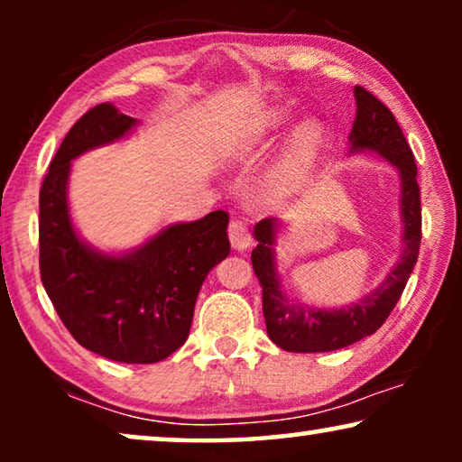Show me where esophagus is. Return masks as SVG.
I'll return each mask as SVG.
<instances>
[{
    "label": "esophagus",
    "mask_w": 462,
    "mask_h": 462,
    "mask_svg": "<svg viewBox=\"0 0 462 462\" xmlns=\"http://www.w3.org/2000/svg\"><path fill=\"white\" fill-rule=\"evenodd\" d=\"M229 239H231V245L239 252L248 250L252 245V236L248 231V226H245V223H242V220H231L229 223Z\"/></svg>",
    "instance_id": "34e87169"
}]
</instances>
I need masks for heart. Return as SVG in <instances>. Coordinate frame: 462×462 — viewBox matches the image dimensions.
<instances>
[{
    "mask_svg": "<svg viewBox=\"0 0 462 462\" xmlns=\"http://www.w3.org/2000/svg\"><path fill=\"white\" fill-rule=\"evenodd\" d=\"M294 105L282 103L264 113L263 117H258L248 130H239L236 134H231L223 144V155L229 162H242L254 155V151L261 147L263 143L275 138L280 132L288 128V124L294 117ZM321 141H324V130L318 122L307 119L296 125V130L290 136V143L286 151H283L282 160L273 168V172L267 179V195L269 198H277L290 191L302 176L307 174V170L311 168L315 157L319 153Z\"/></svg>",
    "mask_w": 462,
    "mask_h": 462,
    "instance_id": "1",
    "label": "heart"
}]
</instances>
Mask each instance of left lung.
<instances>
[{"mask_svg":"<svg viewBox=\"0 0 462 462\" xmlns=\"http://www.w3.org/2000/svg\"><path fill=\"white\" fill-rule=\"evenodd\" d=\"M356 122L349 134V155L374 153L389 162L400 176L402 252L393 269L362 299L345 307H313L290 294L277 269V233L282 220L264 218L254 226L258 245L252 267L263 288L267 334L277 346L292 353L337 351L374 334L400 300L420 248V191L414 155L393 113L362 86H356Z\"/></svg>","mask_w":462,"mask_h":462,"instance_id":"8db88e82","label":"left lung"}]
</instances>
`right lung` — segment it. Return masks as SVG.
I'll use <instances>...</instances> for the list:
<instances>
[{"mask_svg": "<svg viewBox=\"0 0 462 462\" xmlns=\"http://www.w3.org/2000/svg\"><path fill=\"white\" fill-rule=\"evenodd\" d=\"M136 125L138 119L103 103L67 132L40 191V273L81 346L113 362L155 364L185 345L201 283L229 256V214L168 225L119 254L88 244L69 210L71 162L122 141Z\"/></svg>", "mask_w": 462, "mask_h": 462, "instance_id": "right-lung-1", "label": "right lung"}]
</instances>
